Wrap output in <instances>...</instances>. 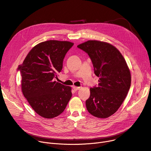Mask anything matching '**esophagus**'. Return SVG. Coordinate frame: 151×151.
I'll return each instance as SVG.
<instances>
[{
    "label": "esophagus",
    "instance_id": "esophagus-1",
    "mask_svg": "<svg viewBox=\"0 0 151 151\" xmlns=\"http://www.w3.org/2000/svg\"><path fill=\"white\" fill-rule=\"evenodd\" d=\"M73 89H74L75 91H77V90H80V88H81V87H78V86H73Z\"/></svg>",
    "mask_w": 151,
    "mask_h": 151
}]
</instances>
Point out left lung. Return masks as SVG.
<instances>
[{"mask_svg":"<svg viewBox=\"0 0 151 151\" xmlns=\"http://www.w3.org/2000/svg\"><path fill=\"white\" fill-rule=\"evenodd\" d=\"M77 47L87 53L99 77L97 86L90 88L86 101L87 110L99 118H108L116 112L124 101L131 84V75L121 52L111 44L89 40Z\"/></svg>","mask_w":151,"mask_h":151,"instance_id":"1","label":"left lung"}]
</instances>
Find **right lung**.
<instances>
[{"instance_id": "add662e5", "label": "right lung", "mask_w": 151, "mask_h": 151, "mask_svg": "<svg viewBox=\"0 0 151 151\" xmlns=\"http://www.w3.org/2000/svg\"><path fill=\"white\" fill-rule=\"evenodd\" d=\"M74 43L49 40L33 47L19 66L24 97L40 116L50 119L63 112L72 97L71 88L54 81Z\"/></svg>"}]
</instances>
